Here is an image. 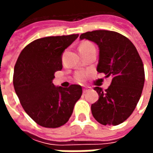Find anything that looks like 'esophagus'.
<instances>
[{"instance_id": "1", "label": "esophagus", "mask_w": 153, "mask_h": 153, "mask_svg": "<svg viewBox=\"0 0 153 153\" xmlns=\"http://www.w3.org/2000/svg\"><path fill=\"white\" fill-rule=\"evenodd\" d=\"M90 90H91V88H90V87H84L83 89V92L85 93H88V92L90 91Z\"/></svg>"}]
</instances>
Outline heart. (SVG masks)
<instances>
[{
  "instance_id": "obj_1",
  "label": "heart",
  "mask_w": 153,
  "mask_h": 153,
  "mask_svg": "<svg viewBox=\"0 0 153 153\" xmlns=\"http://www.w3.org/2000/svg\"><path fill=\"white\" fill-rule=\"evenodd\" d=\"M92 44L90 43H88V42H85V43H83L81 46L79 47V48H83V47H88V46H91ZM85 79V74L83 73V72H81V73H79L77 74L76 76V79L79 81V82H82Z\"/></svg>"
}]
</instances>
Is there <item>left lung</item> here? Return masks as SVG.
<instances>
[{
  "mask_svg": "<svg viewBox=\"0 0 153 153\" xmlns=\"http://www.w3.org/2000/svg\"><path fill=\"white\" fill-rule=\"evenodd\" d=\"M79 39L98 46L97 71L112 78L105 91L94 88L99 98L91 106L93 117L103 125H120L134 111L144 85V68L138 51L129 39L114 31L87 32Z\"/></svg>",
  "mask_w": 153,
  "mask_h": 153,
  "instance_id": "8db88e82",
  "label": "left lung"
}]
</instances>
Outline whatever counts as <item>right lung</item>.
I'll use <instances>...</instances> for the list:
<instances>
[{
  "label": "right lung",
  "instance_id": "obj_1",
  "mask_svg": "<svg viewBox=\"0 0 153 153\" xmlns=\"http://www.w3.org/2000/svg\"><path fill=\"white\" fill-rule=\"evenodd\" d=\"M79 34L46 37L32 42L19 54L13 83L25 112L46 128L65 125L82 95V87L55 86L54 74L62 70V55Z\"/></svg>",
  "mask_w": 153,
  "mask_h": 153
}]
</instances>
